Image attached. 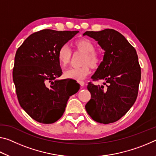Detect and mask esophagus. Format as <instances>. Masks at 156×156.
Returning <instances> with one entry per match:
<instances>
[{"label":"esophagus","mask_w":156,"mask_h":156,"mask_svg":"<svg viewBox=\"0 0 156 156\" xmlns=\"http://www.w3.org/2000/svg\"><path fill=\"white\" fill-rule=\"evenodd\" d=\"M79 83L80 84V85L82 86V87H83V86L85 85V82H84V81H83V80H80V81H79Z\"/></svg>","instance_id":"1"}]
</instances>
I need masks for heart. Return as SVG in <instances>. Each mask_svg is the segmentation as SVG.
Masks as SVG:
<instances>
[{"mask_svg": "<svg viewBox=\"0 0 156 156\" xmlns=\"http://www.w3.org/2000/svg\"><path fill=\"white\" fill-rule=\"evenodd\" d=\"M73 51L83 53L80 64L82 66L77 68H71L65 71L64 76L66 78L81 80L90 72V66L97 69L100 66L102 58L98 52L95 51L96 45L87 38H80L73 43ZM73 52L66 45L62 46L58 52V59L60 65L65 67L70 63Z\"/></svg>", "mask_w": 156, "mask_h": 156, "instance_id": "obj_1", "label": "heart"}]
</instances>
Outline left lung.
Here are the masks:
<instances>
[{"label":"left lung","instance_id":"obj_1","mask_svg":"<svg viewBox=\"0 0 156 156\" xmlns=\"http://www.w3.org/2000/svg\"><path fill=\"white\" fill-rule=\"evenodd\" d=\"M83 35L94 39L105 51L103 60L93 81L105 80L104 85L90 82L91 99L85 105L95 122L108 124L117 122L137 99L141 80V67L137 52L122 34L113 29L87 31Z\"/></svg>","mask_w":156,"mask_h":156}]
</instances>
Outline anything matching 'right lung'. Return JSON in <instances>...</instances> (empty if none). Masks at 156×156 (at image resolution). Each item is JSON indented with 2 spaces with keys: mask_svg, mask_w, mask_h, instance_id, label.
<instances>
[{
  "mask_svg": "<svg viewBox=\"0 0 156 156\" xmlns=\"http://www.w3.org/2000/svg\"><path fill=\"white\" fill-rule=\"evenodd\" d=\"M78 33L41 30L17 49L12 72L17 98L30 117L39 123L60 119L69 97L80 89L74 80H55L62 73L58 50Z\"/></svg>",
  "mask_w": 156,
  "mask_h": 156,
  "instance_id": "obj_1",
  "label": "right lung"
}]
</instances>
